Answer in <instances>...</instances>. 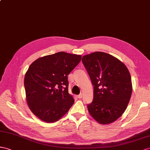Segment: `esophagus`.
<instances>
[{
    "mask_svg": "<svg viewBox=\"0 0 150 150\" xmlns=\"http://www.w3.org/2000/svg\"><path fill=\"white\" fill-rule=\"evenodd\" d=\"M78 98H79V99H81L82 98V94L81 93V94H80L79 95H78Z\"/></svg>",
    "mask_w": 150,
    "mask_h": 150,
    "instance_id": "esophagus-1",
    "label": "esophagus"
}]
</instances>
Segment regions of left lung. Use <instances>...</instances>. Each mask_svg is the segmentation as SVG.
I'll list each match as a JSON object with an SVG mask.
<instances>
[{
    "label": "left lung",
    "mask_w": 150,
    "mask_h": 150,
    "mask_svg": "<svg viewBox=\"0 0 150 150\" xmlns=\"http://www.w3.org/2000/svg\"><path fill=\"white\" fill-rule=\"evenodd\" d=\"M82 63L94 86V98L88 112L103 125L117 120L124 113L132 86L129 70L121 61L103 52L82 57Z\"/></svg>",
    "instance_id": "1"
}]
</instances>
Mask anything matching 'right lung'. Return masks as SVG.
I'll return each mask as SVG.
<instances>
[{
  "label": "right lung",
  "mask_w": 150,
  "mask_h": 150,
  "mask_svg": "<svg viewBox=\"0 0 150 150\" xmlns=\"http://www.w3.org/2000/svg\"><path fill=\"white\" fill-rule=\"evenodd\" d=\"M81 58V55L59 52L30 64L24 80L26 102L41 120L57 121L74 104V99L68 93V75Z\"/></svg>",
  "instance_id": "right-lung-1"
}]
</instances>
